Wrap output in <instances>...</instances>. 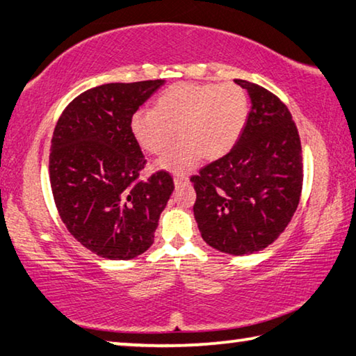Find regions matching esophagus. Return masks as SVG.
Listing matches in <instances>:
<instances>
[{"label":"esophagus","instance_id":"1","mask_svg":"<svg viewBox=\"0 0 356 356\" xmlns=\"http://www.w3.org/2000/svg\"><path fill=\"white\" fill-rule=\"evenodd\" d=\"M185 184H188V177H185V176H174V185L180 186V185H185Z\"/></svg>","mask_w":356,"mask_h":356}]
</instances>
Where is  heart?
<instances>
[{"label":"heart","mask_w":356,"mask_h":356,"mask_svg":"<svg viewBox=\"0 0 356 356\" xmlns=\"http://www.w3.org/2000/svg\"><path fill=\"white\" fill-rule=\"evenodd\" d=\"M248 94L234 83H176L166 88L154 110L136 111L130 119L135 141L149 154L160 155L184 138L159 160L168 171L185 172L204 155L218 160L236 146L248 120Z\"/></svg>","instance_id":"1"}]
</instances>
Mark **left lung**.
Wrapping results in <instances>:
<instances>
[{"label": "left lung", "instance_id": "8db88e82", "mask_svg": "<svg viewBox=\"0 0 356 356\" xmlns=\"http://www.w3.org/2000/svg\"><path fill=\"white\" fill-rule=\"evenodd\" d=\"M236 83L251 99L243 134L231 152L190 180L204 242L243 256L267 248L291 222L303 186V159L287 106L259 84Z\"/></svg>", "mask_w": 356, "mask_h": 356}]
</instances>
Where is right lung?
Listing matches in <instances>:
<instances>
[{"mask_svg":"<svg viewBox=\"0 0 356 356\" xmlns=\"http://www.w3.org/2000/svg\"><path fill=\"white\" fill-rule=\"evenodd\" d=\"M165 80L108 83L65 106L53 131L50 184L67 231L84 248L129 261L154 243L174 190L170 172L140 179L146 159L130 119Z\"/></svg>","mask_w":356,"mask_h":356,"instance_id":"1","label":"right lung"}]
</instances>
